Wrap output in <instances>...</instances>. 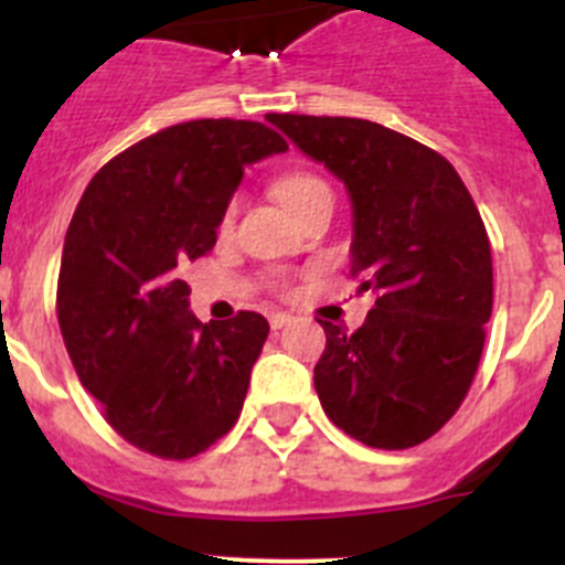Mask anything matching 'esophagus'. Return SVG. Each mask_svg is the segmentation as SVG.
Instances as JSON below:
<instances>
[{
	"label": "esophagus",
	"instance_id": "obj_1",
	"mask_svg": "<svg viewBox=\"0 0 565 565\" xmlns=\"http://www.w3.org/2000/svg\"><path fill=\"white\" fill-rule=\"evenodd\" d=\"M292 315H289V311H273V315H270V328L273 330H281L284 328V324H289V322H292Z\"/></svg>",
	"mask_w": 565,
	"mask_h": 565
}]
</instances>
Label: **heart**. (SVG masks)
I'll use <instances>...</instances> for the list:
<instances>
[{
    "label": "heart",
    "instance_id": "1",
    "mask_svg": "<svg viewBox=\"0 0 565 565\" xmlns=\"http://www.w3.org/2000/svg\"><path fill=\"white\" fill-rule=\"evenodd\" d=\"M322 188H328V185H324V182L319 180V177L298 172V174L281 177V180L276 182V196H278V202L284 204V207L292 210V207H298V204L303 202L306 196H311V193H315V191H322ZM232 218H235V207L226 210L224 226H230Z\"/></svg>",
    "mask_w": 565,
    "mask_h": 565
}]
</instances>
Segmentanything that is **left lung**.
<instances>
[{"label":"left lung","mask_w":565,"mask_h":565,"mask_svg":"<svg viewBox=\"0 0 565 565\" xmlns=\"http://www.w3.org/2000/svg\"><path fill=\"white\" fill-rule=\"evenodd\" d=\"M267 122L344 182L352 276L374 295L355 333L319 319L324 415L363 446H418L470 391L492 315V250L476 202L440 152L385 125L306 114Z\"/></svg>","instance_id":"8db88e82"}]
</instances>
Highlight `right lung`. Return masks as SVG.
Listing matches in <instances>:
<instances>
[{
    "label": "right lung",
    "mask_w": 565,
    "mask_h": 565,
    "mask_svg": "<svg viewBox=\"0 0 565 565\" xmlns=\"http://www.w3.org/2000/svg\"><path fill=\"white\" fill-rule=\"evenodd\" d=\"M287 152L248 119H191L106 163L65 235L56 317L84 388L136 448L202 454L235 426L270 324L256 311L202 324L188 259L210 254L250 163Z\"/></svg>",
    "instance_id": "obj_1"
}]
</instances>
